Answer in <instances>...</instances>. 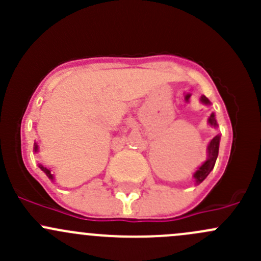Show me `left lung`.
Segmentation results:
<instances>
[{"label": "left lung", "instance_id": "left-lung-1", "mask_svg": "<svg viewBox=\"0 0 261 261\" xmlns=\"http://www.w3.org/2000/svg\"><path fill=\"white\" fill-rule=\"evenodd\" d=\"M201 101L203 102V103H206V105L210 103L208 98H206L204 96L202 97ZM208 122L211 123L212 126H215V127L217 126V121H216V118H215V114H212L211 116H210ZM218 146H220V135H216L215 138L212 139L211 143H210V145H208V159H207L206 162H204L203 164L199 167V169L197 170V172L194 173V175H193L197 184L202 183V181L206 179L207 175L211 173L213 167H215L216 159H217V155H218Z\"/></svg>", "mask_w": 261, "mask_h": 261}]
</instances>
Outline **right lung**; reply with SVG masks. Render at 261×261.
<instances>
[{
    "instance_id": "1",
    "label": "right lung",
    "mask_w": 261,
    "mask_h": 261,
    "mask_svg": "<svg viewBox=\"0 0 261 261\" xmlns=\"http://www.w3.org/2000/svg\"><path fill=\"white\" fill-rule=\"evenodd\" d=\"M34 149H35V151H38V145H36V144H35V147H34ZM39 167H40V169L43 170V172L45 173L46 175H48V177L50 178V179H51V180L54 179V178H53V174H51V173H50V170H49V169H46V168H45V167H43V165H39Z\"/></svg>"
}]
</instances>
